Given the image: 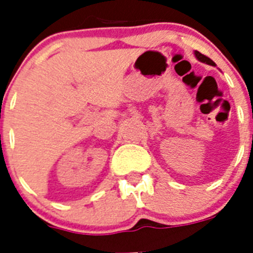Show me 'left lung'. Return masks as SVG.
<instances>
[{
	"mask_svg": "<svg viewBox=\"0 0 253 253\" xmlns=\"http://www.w3.org/2000/svg\"><path fill=\"white\" fill-rule=\"evenodd\" d=\"M194 54H195L196 59L200 60V62H203V63H205V64H210V66H215V63H214L213 60L210 59V58L205 57V55H204V54H202V53H199L198 50L194 51Z\"/></svg>",
	"mask_w": 253,
	"mask_h": 253,
	"instance_id": "1",
	"label": "left lung"
}]
</instances>
